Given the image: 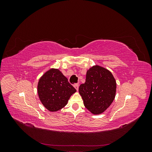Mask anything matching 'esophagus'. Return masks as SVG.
I'll use <instances>...</instances> for the list:
<instances>
[{"mask_svg": "<svg viewBox=\"0 0 152 152\" xmlns=\"http://www.w3.org/2000/svg\"><path fill=\"white\" fill-rule=\"evenodd\" d=\"M79 84H74V87L76 89L77 91L79 90Z\"/></svg>", "mask_w": 152, "mask_h": 152, "instance_id": "1", "label": "esophagus"}]
</instances>
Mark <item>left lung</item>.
Listing matches in <instances>:
<instances>
[{
  "label": "left lung",
  "mask_w": 152,
  "mask_h": 152,
  "mask_svg": "<svg viewBox=\"0 0 152 152\" xmlns=\"http://www.w3.org/2000/svg\"><path fill=\"white\" fill-rule=\"evenodd\" d=\"M116 81L107 69L94 66L86 73L84 84L79 91L85 107L94 115L102 113L112 104L116 93Z\"/></svg>",
  "instance_id": "left-lung-1"
}]
</instances>
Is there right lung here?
<instances>
[{
	"label": "right lung",
	"instance_id": "obj_1",
	"mask_svg": "<svg viewBox=\"0 0 152 152\" xmlns=\"http://www.w3.org/2000/svg\"><path fill=\"white\" fill-rule=\"evenodd\" d=\"M37 92L41 103L50 112L63 108L76 89L58 69L52 68L39 79Z\"/></svg>",
	"mask_w": 152,
	"mask_h": 152
}]
</instances>
